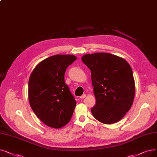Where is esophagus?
<instances>
[{
	"label": "esophagus",
	"instance_id": "34e87169",
	"mask_svg": "<svg viewBox=\"0 0 157 157\" xmlns=\"http://www.w3.org/2000/svg\"><path fill=\"white\" fill-rule=\"evenodd\" d=\"M86 97V94H83V95H81V96H80V98H81V99H84V98H85Z\"/></svg>",
	"mask_w": 157,
	"mask_h": 157
}]
</instances>
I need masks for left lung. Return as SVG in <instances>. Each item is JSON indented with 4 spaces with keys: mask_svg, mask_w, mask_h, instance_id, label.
<instances>
[{
    "mask_svg": "<svg viewBox=\"0 0 157 157\" xmlns=\"http://www.w3.org/2000/svg\"><path fill=\"white\" fill-rule=\"evenodd\" d=\"M81 60L91 71L96 100L91 109L93 116L106 124L119 121L131 108L135 97L130 65L124 58L106 52L85 54Z\"/></svg>",
    "mask_w": 157,
    "mask_h": 157,
    "instance_id": "left-lung-1",
    "label": "left lung"
}]
</instances>
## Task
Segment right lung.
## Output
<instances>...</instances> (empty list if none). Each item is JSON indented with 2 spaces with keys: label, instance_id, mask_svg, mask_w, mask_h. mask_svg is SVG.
<instances>
[{
  "label": "right lung",
  "instance_id": "right-lung-1",
  "mask_svg": "<svg viewBox=\"0 0 157 157\" xmlns=\"http://www.w3.org/2000/svg\"><path fill=\"white\" fill-rule=\"evenodd\" d=\"M77 59L71 54H56L40 62L29 79L30 106L45 124L60 128L72 117L76 101L64 80L67 67Z\"/></svg>",
  "mask_w": 157,
  "mask_h": 157
}]
</instances>
